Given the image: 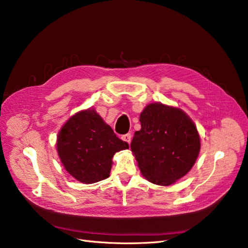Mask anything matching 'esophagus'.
I'll return each instance as SVG.
<instances>
[{"label": "esophagus", "instance_id": "esophagus-1", "mask_svg": "<svg viewBox=\"0 0 248 248\" xmlns=\"http://www.w3.org/2000/svg\"><path fill=\"white\" fill-rule=\"evenodd\" d=\"M131 139H132L131 133H127V134H124V136L122 137V140H123L124 141H126V142H128V144H130Z\"/></svg>", "mask_w": 248, "mask_h": 248}]
</instances>
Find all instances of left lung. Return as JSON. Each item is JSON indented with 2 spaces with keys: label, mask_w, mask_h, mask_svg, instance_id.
<instances>
[{
  "label": "left lung",
  "mask_w": 248,
  "mask_h": 248,
  "mask_svg": "<svg viewBox=\"0 0 248 248\" xmlns=\"http://www.w3.org/2000/svg\"><path fill=\"white\" fill-rule=\"evenodd\" d=\"M140 130L130 144L141 175L153 184L169 186L196 163L201 138L184 110L161 102L149 103L140 116Z\"/></svg>",
  "instance_id": "obj_1"
}]
</instances>
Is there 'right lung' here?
Wrapping results in <instances>:
<instances>
[{"mask_svg":"<svg viewBox=\"0 0 248 248\" xmlns=\"http://www.w3.org/2000/svg\"><path fill=\"white\" fill-rule=\"evenodd\" d=\"M56 145L64 169L85 184L108 178L112 157L129 148L92 108L67 120L58 133Z\"/></svg>","mask_w":248,"mask_h":248,"instance_id":"add662e5","label":"right lung"}]
</instances>
